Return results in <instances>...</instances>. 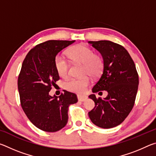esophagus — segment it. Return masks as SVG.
<instances>
[{
	"label": "esophagus",
	"mask_w": 156,
	"mask_h": 156,
	"mask_svg": "<svg viewBox=\"0 0 156 156\" xmlns=\"http://www.w3.org/2000/svg\"><path fill=\"white\" fill-rule=\"evenodd\" d=\"M78 99L79 101L83 102L84 100H86L87 99V96H84V95H78Z\"/></svg>",
	"instance_id": "obj_1"
}]
</instances>
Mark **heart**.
<instances>
[{
  "instance_id": "1",
  "label": "heart",
  "mask_w": 156,
  "mask_h": 156,
  "mask_svg": "<svg viewBox=\"0 0 156 156\" xmlns=\"http://www.w3.org/2000/svg\"><path fill=\"white\" fill-rule=\"evenodd\" d=\"M68 56L73 62L83 64V73L96 78L100 75L103 70L104 60L102 56L94 54V50L84 44H78L68 51ZM55 67L61 77L67 76L69 69V63L64 57L58 55L54 60ZM91 83L87 76L80 78H72L64 84L65 88L68 91L76 93H83Z\"/></svg>"
}]
</instances>
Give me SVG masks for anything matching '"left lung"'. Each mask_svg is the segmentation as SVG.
Returning a JSON list of instances; mask_svg holds the SVG:
<instances>
[{"label": "left lung", "instance_id": "left-lung-1", "mask_svg": "<svg viewBox=\"0 0 156 156\" xmlns=\"http://www.w3.org/2000/svg\"><path fill=\"white\" fill-rule=\"evenodd\" d=\"M100 51L104 67L98 80L92 89L94 93L105 90L104 99L95 94L89 97L95 107L89 116L95 125L103 129L115 127L122 123L131 112L135 103L139 77L135 63L125 47L109 41H89Z\"/></svg>", "mask_w": 156, "mask_h": 156}]
</instances>
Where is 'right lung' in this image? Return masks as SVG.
Wrapping results in <instances>:
<instances>
[{
	"label": "right lung",
	"mask_w": 156,
	"mask_h": 156,
	"mask_svg": "<svg viewBox=\"0 0 156 156\" xmlns=\"http://www.w3.org/2000/svg\"><path fill=\"white\" fill-rule=\"evenodd\" d=\"M75 41H48L37 44L23 60L18 78L20 105L37 128L56 132L67 125L68 107L78 102L75 94L64 91L58 97L49 94L60 79L54 60L58 53Z\"/></svg>",
	"instance_id": "obj_1"
}]
</instances>
